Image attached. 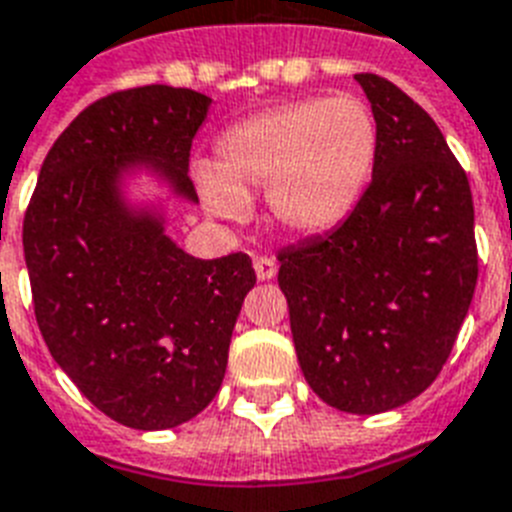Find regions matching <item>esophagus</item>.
Here are the masks:
<instances>
[{
    "label": "esophagus",
    "instance_id": "esophagus-1",
    "mask_svg": "<svg viewBox=\"0 0 512 512\" xmlns=\"http://www.w3.org/2000/svg\"><path fill=\"white\" fill-rule=\"evenodd\" d=\"M276 270H278V265L270 255L255 257V273H257V278H260V281H270V278L276 276Z\"/></svg>",
    "mask_w": 512,
    "mask_h": 512
}]
</instances>
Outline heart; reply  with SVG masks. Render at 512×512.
Segmentation results:
<instances>
[{"label":"heart","mask_w":512,"mask_h":512,"mask_svg":"<svg viewBox=\"0 0 512 512\" xmlns=\"http://www.w3.org/2000/svg\"><path fill=\"white\" fill-rule=\"evenodd\" d=\"M376 152V118L363 99H297L228 128L218 165H197V186L215 218H244L249 191L265 189L278 226L321 234L357 205Z\"/></svg>","instance_id":"1"}]
</instances>
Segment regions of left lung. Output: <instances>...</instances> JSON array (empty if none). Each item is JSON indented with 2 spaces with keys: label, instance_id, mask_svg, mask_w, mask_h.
Segmentation results:
<instances>
[{
  "label": "left lung",
  "instance_id": "obj_1",
  "mask_svg": "<svg viewBox=\"0 0 512 512\" xmlns=\"http://www.w3.org/2000/svg\"><path fill=\"white\" fill-rule=\"evenodd\" d=\"M378 128L355 210L278 252L294 350L326 405L373 415L426 392L471 307L479 252L471 184L418 102L357 73Z\"/></svg>",
  "mask_w": 512,
  "mask_h": 512
}]
</instances>
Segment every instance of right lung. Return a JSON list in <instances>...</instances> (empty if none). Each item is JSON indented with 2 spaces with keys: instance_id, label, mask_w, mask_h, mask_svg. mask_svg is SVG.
I'll list each match as a JSON object with an SVG mask.
<instances>
[{
  "instance_id": "right-lung-1",
  "label": "right lung",
  "mask_w": 512,
  "mask_h": 512,
  "mask_svg": "<svg viewBox=\"0 0 512 512\" xmlns=\"http://www.w3.org/2000/svg\"><path fill=\"white\" fill-rule=\"evenodd\" d=\"M210 97L173 86L107 94L49 149L23 220L33 313L81 394L128 429L191 421L218 394L255 268L244 252L197 260L162 218L120 197L131 168L197 202L191 141Z\"/></svg>"
}]
</instances>
